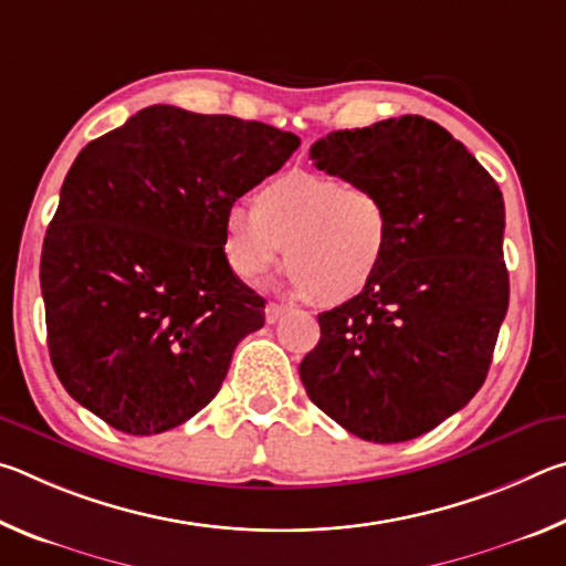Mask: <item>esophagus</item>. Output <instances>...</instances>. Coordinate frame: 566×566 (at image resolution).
<instances>
[{
    "instance_id": "obj_1",
    "label": "esophagus",
    "mask_w": 566,
    "mask_h": 566,
    "mask_svg": "<svg viewBox=\"0 0 566 566\" xmlns=\"http://www.w3.org/2000/svg\"><path fill=\"white\" fill-rule=\"evenodd\" d=\"M284 314H286V306L284 304H274V302L266 304V322H270V324L280 322Z\"/></svg>"
}]
</instances>
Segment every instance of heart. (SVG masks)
Returning a JSON list of instances; mask_svg holds the SVG:
<instances>
[{"label": "heart", "instance_id": "b5f03b06", "mask_svg": "<svg viewBox=\"0 0 566 566\" xmlns=\"http://www.w3.org/2000/svg\"><path fill=\"white\" fill-rule=\"evenodd\" d=\"M222 244L242 280L266 274L284 252L294 294L342 304L367 292L385 266L391 214L375 187L292 169L254 191L252 212L229 209Z\"/></svg>", "mask_w": 566, "mask_h": 566}]
</instances>
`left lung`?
I'll return each mask as SVG.
<instances>
[{
	"label": "left lung",
	"mask_w": 566,
	"mask_h": 566,
	"mask_svg": "<svg viewBox=\"0 0 566 566\" xmlns=\"http://www.w3.org/2000/svg\"><path fill=\"white\" fill-rule=\"evenodd\" d=\"M310 157L387 199L391 247L367 292L319 314L302 385L347 432L407 442L462 409L490 371L510 306L502 191L417 114L332 132Z\"/></svg>",
	"instance_id": "obj_1"
}]
</instances>
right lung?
<instances>
[{
	"instance_id": "add662e5",
	"label": "right lung",
	"mask_w": 566,
	"mask_h": 566,
	"mask_svg": "<svg viewBox=\"0 0 566 566\" xmlns=\"http://www.w3.org/2000/svg\"><path fill=\"white\" fill-rule=\"evenodd\" d=\"M300 139L155 104L90 142L42 247L46 344L72 399L149 437L217 397L264 300L224 256V217Z\"/></svg>"
}]
</instances>
